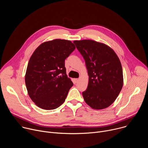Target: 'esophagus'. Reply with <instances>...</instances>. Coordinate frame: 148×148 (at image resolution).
<instances>
[{"instance_id":"esophagus-1","label":"esophagus","mask_w":148,"mask_h":148,"mask_svg":"<svg viewBox=\"0 0 148 148\" xmlns=\"http://www.w3.org/2000/svg\"><path fill=\"white\" fill-rule=\"evenodd\" d=\"M78 78H75V79H74V81H75V83H77V82H78Z\"/></svg>"}]
</instances>
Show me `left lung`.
<instances>
[{
  "mask_svg": "<svg viewBox=\"0 0 148 148\" xmlns=\"http://www.w3.org/2000/svg\"><path fill=\"white\" fill-rule=\"evenodd\" d=\"M86 62L89 81L82 92L86 102L95 110L106 108L115 101L123 86L120 60L105 44L91 40L74 41Z\"/></svg>",
  "mask_w": 148,
  "mask_h": 148,
  "instance_id": "1",
  "label": "left lung"
}]
</instances>
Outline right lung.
<instances>
[{"instance_id": "right-lung-1", "label": "right lung", "mask_w": 148, "mask_h": 148, "mask_svg": "<svg viewBox=\"0 0 148 148\" xmlns=\"http://www.w3.org/2000/svg\"><path fill=\"white\" fill-rule=\"evenodd\" d=\"M70 40L55 39L40 45L31 56L25 82L31 99L46 110L59 107L73 83L68 78L65 60L75 50Z\"/></svg>"}]
</instances>
